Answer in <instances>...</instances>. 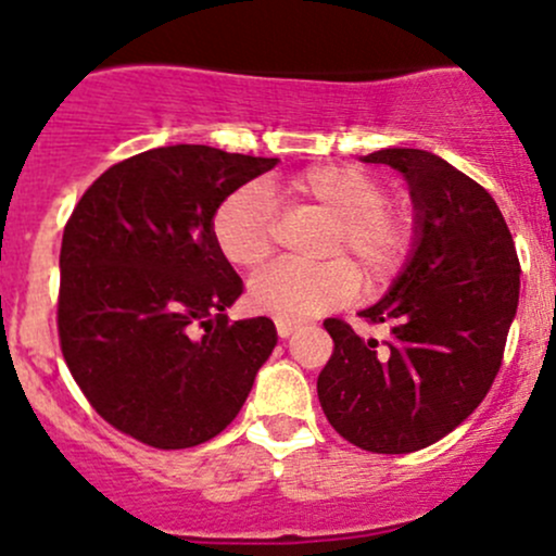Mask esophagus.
Masks as SVG:
<instances>
[{
	"instance_id": "34e87169",
	"label": "esophagus",
	"mask_w": 556,
	"mask_h": 556,
	"mask_svg": "<svg viewBox=\"0 0 556 556\" xmlns=\"http://www.w3.org/2000/svg\"><path fill=\"white\" fill-rule=\"evenodd\" d=\"M293 330H295V323H288V319H277L279 339H288V336H293Z\"/></svg>"
}]
</instances>
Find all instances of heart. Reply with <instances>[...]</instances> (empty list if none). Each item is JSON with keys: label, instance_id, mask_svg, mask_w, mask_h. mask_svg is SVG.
<instances>
[{"label": "heart", "instance_id": "obj_1", "mask_svg": "<svg viewBox=\"0 0 556 556\" xmlns=\"http://www.w3.org/2000/svg\"><path fill=\"white\" fill-rule=\"evenodd\" d=\"M312 204L333 217L328 250L333 261L319 266L279 263L250 282L252 309L288 323L317 317L355 299L357 265L371 288L390 282L414 244V217L406 206L384 199V185L371 172L346 164L312 166L285 182L244 185L215 210L212 237L223 257L239 268H257L274 250V217L268 194ZM350 256L356 263L344 262Z\"/></svg>", "mask_w": 556, "mask_h": 556}]
</instances>
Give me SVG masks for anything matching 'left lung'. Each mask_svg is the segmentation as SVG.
I'll use <instances>...</instances> for the list:
<instances>
[{
    "label": "left lung",
    "instance_id": "left-lung-1",
    "mask_svg": "<svg viewBox=\"0 0 556 556\" xmlns=\"http://www.w3.org/2000/svg\"><path fill=\"white\" fill-rule=\"evenodd\" d=\"M406 177L414 250L368 323L390 341L361 339L328 317L333 355L317 377L325 417L350 444L377 454L425 450L473 414L495 382L519 304V257L495 199L439 155L387 148L366 155Z\"/></svg>",
    "mask_w": 556,
    "mask_h": 556
}]
</instances>
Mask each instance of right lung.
<instances>
[{
	"label": "right lung",
	"instance_id": "1",
	"mask_svg": "<svg viewBox=\"0 0 556 556\" xmlns=\"http://www.w3.org/2000/svg\"><path fill=\"white\" fill-rule=\"evenodd\" d=\"M277 159L169 144L110 166L61 239L59 341L97 414L188 450L233 422L277 344L268 317L226 309L242 279L212 237L223 199Z\"/></svg>",
	"mask_w": 556,
	"mask_h": 556
}]
</instances>
